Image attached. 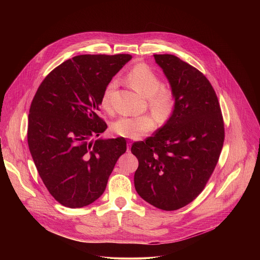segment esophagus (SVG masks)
<instances>
[{"label": "esophagus", "mask_w": 260, "mask_h": 260, "mask_svg": "<svg viewBox=\"0 0 260 260\" xmlns=\"http://www.w3.org/2000/svg\"><path fill=\"white\" fill-rule=\"evenodd\" d=\"M131 145H132V143H131V142H128V143H127V151H129V150H130Z\"/></svg>", "instance_id": "1"}]
</instances>
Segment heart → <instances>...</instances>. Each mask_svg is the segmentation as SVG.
Segmentation results:
<instances>
[{
	"label": "heart",
	"mask_w": 260,
	"mask_h": 260,
	"mask_svg": "<svg viewBox=\"0 0 260 260\" xmlns=\"http://www.w3.org/2000/svg\"><path fill=\"white\" fill-rule=\"evenodd\" d=\"M127 82L140 95L148 98L150 111L159 122H166L173 114L176 98L173 90L168 87H160L161 80L149 66L144 63L135 65L126 75ZM116 81H111L102 94L101 106L105 110L111 109L112 92ZM155 120L149 115L139 117H121L113 122L111 130L116 135L127 139H138L152 131Z\"/></svg>",
	"instance_id": "1"
}]
</instances>
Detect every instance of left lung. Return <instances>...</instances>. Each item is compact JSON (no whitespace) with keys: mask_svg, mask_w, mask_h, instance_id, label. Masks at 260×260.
<instances>
[{"mask_svg":"<svg viewBox=\"0 0 260 260\" xmlns=\"http://www.w3.org/2000/svg\"><path fill=\"white\" fill-rule=\"evenodd\" d=\"M176 98L173 114L145 141L133 143L139 165L137 193L166 211L192 202L204 189L218 162L224 123L216 93L199 70L174 55H154Z\"/></svg>","mask_w":260,"mask_h":260,"instance_id":"obj_1","label":"left lung"}]
</instances>
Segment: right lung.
Returning <instances> with one entry per match:
<instances>
[{"label": "right lung", "mask_w": 260, "mask_h": 260, "mask_svg": "<svg viewBox=\"0 0 260 260\" xmlns=\"http://www.w3.org/2000/svg\"><path fill=\"white\" fill-rule=\"evenodd\" d=\"M128 54L79 55L55 68L38 88L29 111L28 145L50 194L70 208L87 206L105 191L126 140L97 139L107 129L98 116L113 76Z\"/></svg>", "instance_id": "right-lung-1"}]
</instances>
